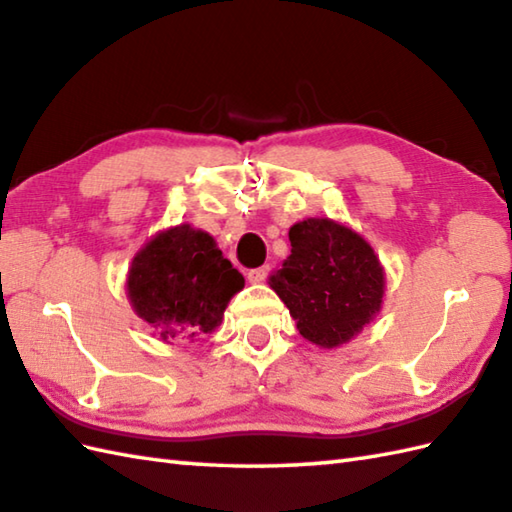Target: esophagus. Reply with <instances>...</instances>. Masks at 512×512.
Segmentation results:
<instances>
[{"label":"esophagus","instance_id":"34e87169","mask_svg":"<svg viewBox=\"0 0 512 512\" xmlns=\"http://www.w3.org/2000/svg\"><path fill=\"white\" fill-rule=\"evenodd\" d=\"M268 270H270V266H259V268L248 270V282L250 284H264L266 277H268Z\"/></svg>","mask_w":512,"mask_h":512}]
</instances>
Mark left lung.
I'll return each mask as SVG.
<instances>
[{"mask_svg": "<svg viewBox=\"0 0 512 512\" xmlns=\"http://www.w3.org/2000/svg\"><path fill=\"white\" fill-rule=\"evenodd\" d=\"M290 255L268 284L288 306L299 335L339 348L362 333L384 304L386 273L373 246L330 217L290 226Z\"/></svg>", "mask_w": 512, "mask_h": 512, "instance_id": "left-lung-1", "label": "left lung"}]
</instances>
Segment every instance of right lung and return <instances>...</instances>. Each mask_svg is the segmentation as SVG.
Here are the masks:
<instances>
[{
    "label": "right lung",
    "mask_w": 512,
    "mask_h": 512,
    "mask_svg": "<svg viewBox=\"0 0 512 512\" xmlns=\"http://www.w3.org/2000/svg\"><path fill=\"white\" fill-rule=\"evenodd\" d=\"M244 277L222 255L213 235L179 224L159 230L137 250L126 275L135 315L155 328L162 342H197L222 324L230 297Z\"/></svg>",
    "instance_id": "1"
}]
</instances>
